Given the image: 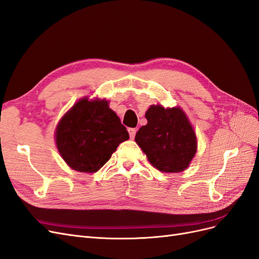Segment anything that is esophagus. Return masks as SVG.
<instances>
[{
	"mask_svg": "<svg viewBox=\"0 0 259 259\" xmlns=\"http://www.w3.org/2000/svg\"><path fill=\"white\" fill-rule=\"evenodd\" d=\"M136 132H137V130H136V128H128V133H130V136H131V138H132V139L135 137V135H136Z\"/></svg>",
	"mask_w": 259,
	"mask_h": 259,
	"instance_id": "obj_1",
	"label": "esophagus"
}]
</instances>
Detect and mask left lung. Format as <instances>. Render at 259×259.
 Returning a JSON list of instances; mask_svg holds the SVG:
<instances>
[{"label":"left lung","mask_w":259,"mask_h":259,"mask_svg":"<svg viewBox=\"0 0 259 259\" xmlns=\"http://www.w3.org/2000/svg\"><path fill=\"white\" fill-rule=\"evenodd\" d=\"M135 142L152 165L163 173L185 170L197 152V137L187 115L178 107L152 105L146 112Z\"/></svg>","instance_id":"left-lung-1"}]
</instances>
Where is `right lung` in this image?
Masks as SVG:
<instances>
[{
	"label": "right lung",
	"instance_id": "add662e5",
	"mask_svg": "<svg viewBox=\"0 0 259 259\" xmlns=\"http://www.w3.org/2000/svg\"><path fill=\"white\" fill-rule=\"evenodd\" d=\"M107 100L82 98L61 117L55 139L68 165L95 173L111 158L117 146L130 138L120 117Z\"/></svg>",
	"mask_w": 259,
	"mask_h": 259
}]
</instances>
